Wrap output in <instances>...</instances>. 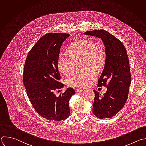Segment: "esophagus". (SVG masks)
I'll return each mask as SVG.
<instances>
[{
  "instance_id": "esophagus-1",
  "label": "esophagus",
  "mask_w": 146,
  "mask_h": 146,
  "mask_svg": "<svg viewBox=\"0 0 146 146\" xmlns=\"http://www.w3.org/2000/svg\"><path fill=\"white\" fill-rule=\"evenodd\" d=\"M83 91H84V89H81V88H78V89H76V92H83Z\"/></svg>"
}]
</instances>
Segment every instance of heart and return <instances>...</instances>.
Returning <instances> with one entry per match:
<instances>
[{
	"mask_svg": "<svg viewBox=\"0 0 146 146\" xmlns=\"http://www.w3.org/2000/svg\"><path fill=\"white\" fill-rule=\"evenodd\" d=\"M69 57L61 55L57 61L59 70L65 76H69L74 71V61L83 60V68L85 70L92 69L98 70L104 65L106 52L104 47L96 43L92 39L82 38L73 42L68 48ZM95 73L91 70L77 73L68 80V84L73 87L88 86L95 78Z\"/></svg>",
	"mask_w": 146,
	"mask_h": 146,
	"instance_id": "heart-1",
	"label": "heart"
}]
</instances>
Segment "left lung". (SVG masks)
<instances>
[{
  "mask_svg": "<svg viewBox=\"0 0 146 146\" xmlns=\"http://www.w3.org/2000/svg\"><path fill=\"white\" fill-rule=\"evenodd\" d=\"M85 35L96 36L104 42L106 58L98 86H106L107 92L102 96L96 90L93 114L99 119L111 118L125 105L131 81L128 57L123 43L105 30L86 31Z\"/></svg>",
  "mask_w": 146,
  "mask_h": 146,
  "instance_id": "8db88e82",
  "label": "left lung"
}]
</instances>
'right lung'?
Wrapping results in <instances>:
<instances>
[{"label": "right lung", "mask_w": 146, "mask_h": 146, "mask_svg": "<svg viewBox=\"0 0 146 146\" xmlns=\"http://www.w3.org/2000/svg\"><path fill=\"white\" fill-rule=\"evenodd\" d=\"M69 36L45 34L29 52L24 66L23 80L27 96L36 112L48 120H64L70 115L69 103L74 89L68 88L58 97L54 93L64 86L59 81L57 61L62 43Z\"/></svg>", "instance_id": "1"}]
</instances>
